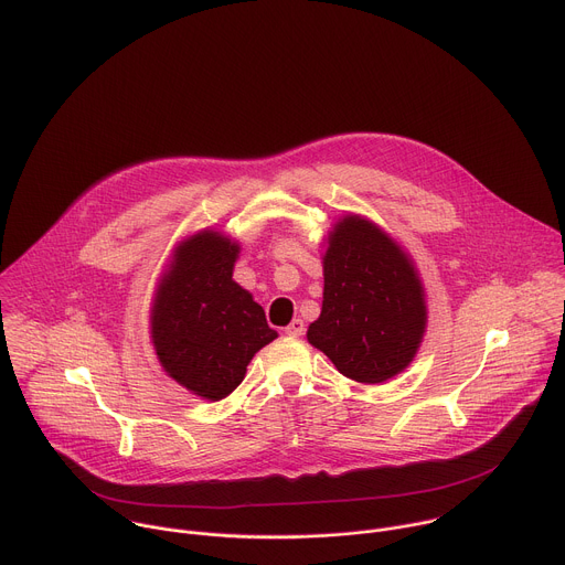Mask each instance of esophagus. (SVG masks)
Instances as JSON below:
<instances>
[{
	"label": "esophagus",
	"instance_id": "34e87169",
	"mask_svg": "<svg viewBox=\"0 0 565 565\" xmlns=\"http://www.w3.org/2000/svg\"><path fill=\"white\" fill-rule=\"evenodd\" d=\"M303 331H306V327H303L301 319H292L290 324L286 327V335H290V338H301Z\"/></svg>",
	"mask_w": 565,
	"mask_h": 565
}]
</instances>
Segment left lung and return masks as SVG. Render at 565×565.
Masks as SVG:
<instances>
[{
    "mask_svg": "<svg viewBox=\"0 0 565 565\" xmlns=\"http://www.w3.org/2000/svg\"><path fill=\"white\" fill-rule=\"evenodd\" d=\"M427 321L420 279L373 223L347 216L329 236L324 301L308 342L355 382L377 384L414 360Z\"/></svg>",
    "mask_w": 565,
    "mask_h": 565,
    "instance_id": "8db88e82",
    "label": "left lung"
}]
</instances>
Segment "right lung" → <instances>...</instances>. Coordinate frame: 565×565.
Instances as JSON below:
<instances>
[{"mask_svg": "<svg viewBox=\"0 0 565 565\" xmlns=\"http://www.w3.org/2000/svg\"><path fill=\"white\" fill-rule=\"evenodd\" d=\"M238 246L199 232L177 250L158 288L151 338L163 369L192 393L221 399L246 375L253 355L273 342L264 308L232 281Z\"/></svg>", "mask_w": 565, "mask_h": 565, "instance_id": "1", "label": "right lung"}]
</instances>
